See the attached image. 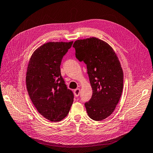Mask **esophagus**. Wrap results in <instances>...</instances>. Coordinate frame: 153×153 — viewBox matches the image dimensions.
Listing matches in <instances>:
<instances>
[{
	"label": "esophagus",
	"mask_w": 153,
	"mask_h": 153,
	"mask_svg": "<svg viewBox=\"0 0 153 153\" xmlns=\"http://www.w3.org/2000/svg\"><path fill=\"white\" fill-rule=\"evenodd\" d=\"M80 90L79 89V88H77V89L74 90V94L76 97H79L80 95Z\"/></svg>",
	"instance_id": "obj_1"
}]
</instances>
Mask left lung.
<instances>
[{"label": "left lung", "mask_w": 153, "mask_h": 153, "mask_svg": "<svg viewBox=\"0 0 153 153\" xmlns=\"http://www.w3.org/2000/svg\"><path fill=\"white\" fill-rule=\"evenodd\" d=\"M75 56L86 64L92 96L84 103L94 120L105 119L113 113L123 89V71L113 49L103 40L91 37L74 42Z\"/></svg>", "instance_id": "left-lung-1"}]
</instances>
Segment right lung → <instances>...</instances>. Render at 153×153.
Instances as JSON below:
<instances>
[{
	"mask_svg": "<svg viewBox=\"0 0 153 153\" xmlns=\"http://www.w3.org/2000/svg\"><path fill=\"white\" fill-rule=\"evenodd\" d=\"M73 42H50L33 52L26 75L27 89L33 105L50 121L67 117L73 102V91L67 89L61 74L63 56Z\"/></svg>",
	"mask_w": 153,
	"mask_h": 153,
	"instance_id": "right-lung-1",
	"label": "right lung"
}]
</instances>
